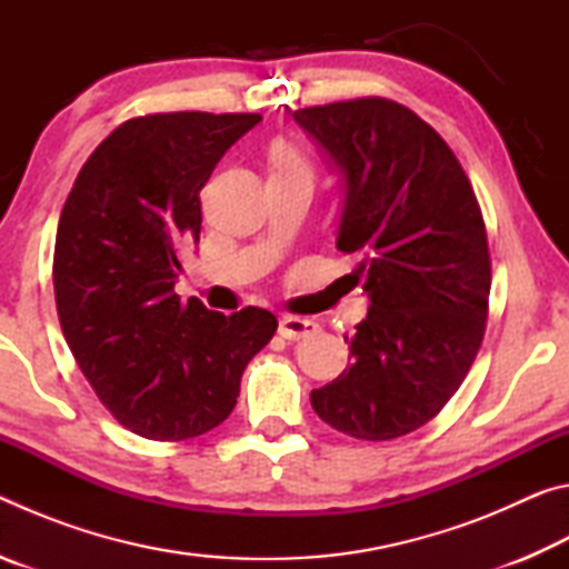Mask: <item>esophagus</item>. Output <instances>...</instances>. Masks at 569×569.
Masks as SVG:
<instances>
[{
    "label": "esophagus",
    "instance_id": "obj_1",
    "mask_svg": "<svg viewBox=\"0 0 569 569\" xmlns=\"http://www.w3.org/2000/svg\"><path fill=\"white\" fill-rule=\"evenodd\" d=\"M319 331V323L311 319H301V316H283L281 323H278V333L288 341H298V339H308Z\"/></svg>",
    "mask_w": 569,
    "mask_h": 569
}]
</instances>
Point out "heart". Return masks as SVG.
<instances>
[{"instance_id": "1", "label": "heart", "mask_w": 569, "mask_h": 569, "mask_svg": "<svg viewBox=\"0 0 569 569\" xmlns=\"http://www.w3.org/2000/svg\"><path fill=\"white\" fill-rule=\"evenodd\" d=\"M273 176H308L313 178V166L301 148L291 146V142H281L271 152Z\"/></svg>"}]
</instances>
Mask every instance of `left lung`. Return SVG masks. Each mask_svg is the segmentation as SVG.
<instances>
[{"mask_svg": "<svg viewBox=\"0 0 569 569\" xmlns=\"http://www.w3.org/2000/svg\"><path fill=\"white\" fill-rule=\"evenodd\" d=\"M346 178L341 253L369 313L349 369L311 391L329 427L389 441L423 427L455 397L487 329L492 258L479 200L445 138L387 98L296 110Z\"/></svg>", "mask_w": 569, "mask_h": 569, "instance_id": "1", "label": "left lung"}]
</instances>
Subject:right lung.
Instances as JSON below:
<instances>
[{
	"label": "right lung",
	"mask_w": 569,
	"mask_h": 569,
	"mask_svg": "<svg viewBox=\"0 0 569 569\" xmlns=\"http://www.w3.org/2000/svg\"><path fill=\"white\" fill-rule=\"evenodd\" d=\"M256 112L124 120L77 172L54 240L57 316L77 366L132 435L182 441L223 423L271 311L218 313L172 291L200 240V190Z\"/></svg>",
	"instance_id": "1"
}]
</instances>
